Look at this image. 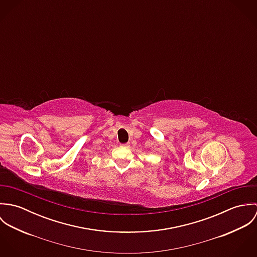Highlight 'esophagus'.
I'll list each match as a JSON object with an SVG mask.
<instances>
[{"label":"esophagus","instance_id":"esophagus-1","mask_svg":"<svg viewBox=\"0 0 257 257\" xmlns=\"http://www.w3.org/2000/svg\"><path fill=\"white\" fill-rule=\"evenodd\" d=\"M121 147H125V148H128V147H130V144H125V145H121Z\"/></svg>","mask_w":257,"mask_h":257}]
</instances>
